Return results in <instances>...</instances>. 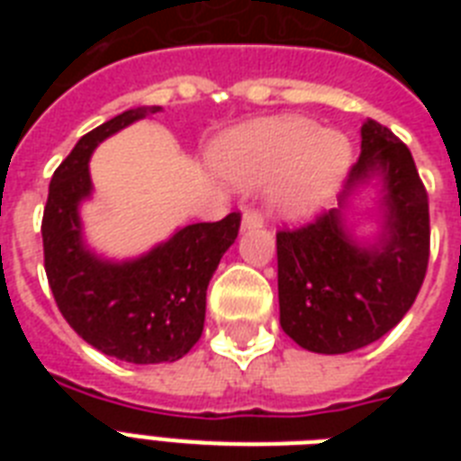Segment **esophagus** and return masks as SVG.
<instances>
[{
	"label": "esophagus",
	"instance_id": "1",
	"mask_svg": "<svg viewBox=\"0 0 461 461\" xmlns=\"http://www.w3.org/2000/svg\"><path fill=\"white\" fill-rule=\"evenodd\" d=\"M258 227H263V215H260L258 210H244L241 230H258Z\"/></svg>",
	"mask_w": 461,
	"mask_h": 461
}]
</instances>
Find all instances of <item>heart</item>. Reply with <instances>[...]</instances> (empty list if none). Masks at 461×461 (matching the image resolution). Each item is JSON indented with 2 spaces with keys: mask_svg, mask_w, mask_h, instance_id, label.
Wrapping results in <instances>:
<instances>
[{
  "mask_svg": "<svg viewBox=\"0 0 461 461\" xmlns=\"http://www.w3.org/2000/svg\"><path fill=\"white\" fill-rule=\"evenodd\" d=\"M342 133L318 131L311 119L275 117L241 126L217 140L210 159L237 186L270 182V203L280 215L306 217L335 195L349 167Z\"/></svg>",
  "mask_w": 461,
  "mask_h": 461,
  "instance_id": "obj_1",
  "label": "heart"
}]
</instances>
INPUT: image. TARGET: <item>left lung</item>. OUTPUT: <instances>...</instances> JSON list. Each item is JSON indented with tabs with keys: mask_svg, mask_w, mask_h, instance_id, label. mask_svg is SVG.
Instances as JSON below:
<instances>
[{
	"mask_svg": "<svg viewBox=\"0 0 461 461\" xmlns=\"http://www.w3.org/2000/svg\"><path fill=\"white\" fill-rule=\"evenodd\" d=\"M375 173L386 188L384 231L378 245L358 247L343 224V208ZM429 251V194L414 158L387 126L368 119L339 208L299 230L277 231L282 330L315 354H347L375 342L414 303Z\"/></svg>",
	"mask_w": 461,
	"mask_h": 461,
	"instance_id": "obj_1",
	"label": "left lung"
}]
</instances>
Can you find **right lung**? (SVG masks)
Instances as JSON below:
<instances>
[{
	"label": "right lung",
	"instance_id": "add662e5",
	"mask_svg": "<svg viewBox=\"0 0 461 461\" xmlns=\"http://www.w3.org/2000/svg\"><path fill=\"white\" fill-rule=\"evenodd\" d=\"M158 112H122L86 133L54 169L42 215L45 273L61 315L97 351L129 364L176 361L201 339L210 277L241 224L239 212L220 222L188 224L124 263L86 249L78 205L93 191L90 155L107 136Z\"/></svg>",
	"mask_w": 461,
	"mask_h": 461
}]
</instances>
